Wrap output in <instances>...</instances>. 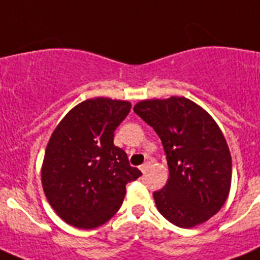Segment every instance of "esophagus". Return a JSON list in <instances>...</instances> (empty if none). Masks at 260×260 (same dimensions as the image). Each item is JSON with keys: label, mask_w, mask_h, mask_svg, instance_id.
Wrapping results in <instances>:
<instances>
[{"label": "esophagus", "mask_w": 260, "mask_h": 260, "mask_svg": "<svg viewBox=\"0 0 260 260\" xmlns=\"http://www.w3.org/2000/svg\"><path fill=\"white\" fill-rule=\"evenodd\" d=\"M149 167H150V163H144L142 166H140V170L142 171V174H146L149 171Z\"/></svg>", "instance_id": "obj_1"}]
</instances>
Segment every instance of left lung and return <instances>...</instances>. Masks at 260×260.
Listing matches in <instances>:
<instances>
[{
	"label": "left lung",
	"mask_w": 260,
	"mask_h": 260,
	"mask_svg": "<svg viewBox=\"0 0 260 260\" xmlns=\"http://www.w3.org/2000/svg\"><path fill=\"white\" fill-rule=\"evenodd\" d=\"M162 141L168 177L154 191L156 209L180 228L207 221L228 198L232 158L219 125L185 97L145 100L133 107Z\"/></svg>",
	"instance_id": "obj_1"
}]
</instances>
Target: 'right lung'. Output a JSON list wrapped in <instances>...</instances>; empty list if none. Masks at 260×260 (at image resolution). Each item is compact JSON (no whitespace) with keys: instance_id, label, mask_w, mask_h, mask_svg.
Wrapping results in <instances>:
<instances>
[{"instance_id":"obj_1","label":"right lung","mask_w":260,"mask_h":260,"mask_svg":"<svg viewBox=\"0 0 260 260\" xmlns=\"http://www.w3.org/2000/svg\"><path fill=\"white\" fill-rule=\"evenodd\" d=\"M129 110L127 101L86 100L51 135L41 181L50 206L70 225L93 229L106 223L120 209L125 185L142 175L114 145V132Z\"/></svg>"}]
</instances>
